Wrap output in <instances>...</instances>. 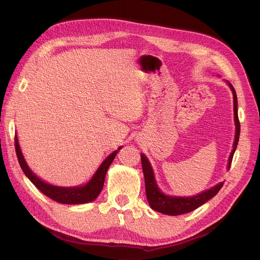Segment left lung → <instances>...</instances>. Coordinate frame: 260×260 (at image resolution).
Listing matches in <instances>:
<instances>
[{
  "mask_svg": "<svg viewBox=\"0 0 260 260\" xmlns=\"http://www.w3.org/2000/svg\"><path fill=\"white\" fill-rule=\"evenodd\" d=\"M229 84H230V88L233 92L234 120H235V125H237V130H235V140H234V144H233V151L231 152V155L229 157V166H228V168L231 167L233 155H234V152H235V149H237V146L239 143L240 130H241L240 120H239V116H238L237 93H235V90L232 86V84L231 83H229ZM141 162H142V169H143L144 179H145V193H146V198H147L149 206L152 207V209H154L156 211H159V212H161V214H165V215L178 216V215L186 214V212H190L196 208H199L200 206L203 205V204H205L207 201H209L211 198H214V196L219 192L220 188H221L223 185V182H221V183L215 185L214 187H211L210 190H207L201 194L192 196V198H172V196L164 195L159 191V188L157 187L151 165H149L148 160L146 159V157L143 154L141 155Z\"/></svg>",
  "mask_w": 260,
  "mask_h": 260,
  "instance_id": "8db88e82",
  "label": "left lung"
}]
</instances>
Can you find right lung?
I'll return each instance as SVG.
<instances>
[{"label": "right lung", "instance_id": "obj_1", "mask_svg": "<svg viewBox=\"0 0 260 260\" xmlns=\"http://www.w3.org/2000/svg\"><path fill=\"white\" fill-rule=\"evenodd\" d=\"M15 149H16L17 158L23 174L28 177L31 182L37 186V188H39V191H41L44 195L48 196V198L60 204H84L95 200L101 193L102 188H103L107 169L111 166L115 156L118 153V151H115L114 153L109 155L103 161V164L101 165L100 168L95 172V175H94V177L90 180V182L86 183L84 186L59 187L45 183L44 181L39 179L34 172L29 169L25 159H23L16 136H15Z\"/></svg>", "mask_w": 260, "mask_h": 260}]
</instances>
